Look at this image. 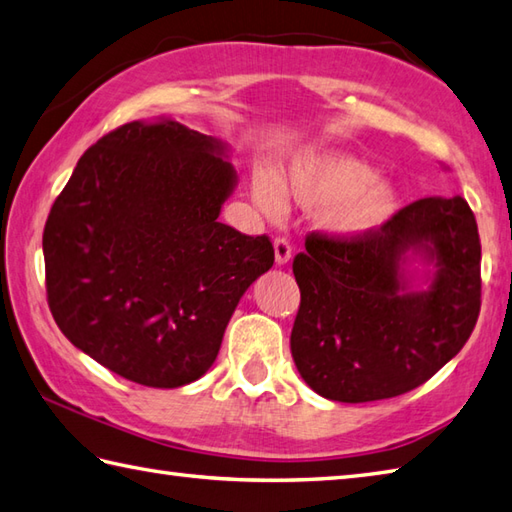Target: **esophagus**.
I'll use <instances>...</instances> for the list:
<instances>
[{
    "label": "esophagus",
    "instance_id": "esophagus-1",
    "mask_svg": "<svg viewBox=\"0 0 512 512\" xmlns=\"http://www.w3.org/2000/svg\"><path fill=\"white\" fill-rule=\"evenodd\" d=\"M274 254H276V265H287L291 258V245L287 238H276L274 241Z\"/></svg>",
    "mask_w": 512,
    "mask_h": 512
}]
</instances>
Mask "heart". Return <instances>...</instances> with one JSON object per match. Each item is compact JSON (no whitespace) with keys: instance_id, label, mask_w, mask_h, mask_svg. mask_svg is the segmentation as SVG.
Masks as SVG:
<instances>
[{"instance_id":"1","label":"heart","mask_w":512,"mask_h":512,"mask_svg":"<svg viewBox=\"0 0 512 512\" xmlns=\"http://www.w3.org/2000/svg\"><path fill=\"white\" fill-rule=\"evenodd\" d=\"M252 196L269 216L283 210L287 196L318 207L320 227L340 238L367 236L398 210L395 185L375 176L367 161L342 150H300L280 179L267 168L254 170Z\"/></svg>"}]
</instances>
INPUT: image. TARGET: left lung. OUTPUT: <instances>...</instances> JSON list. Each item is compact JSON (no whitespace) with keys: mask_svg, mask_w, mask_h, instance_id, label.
Returning a JSON list of instances; mask_svg holds the SVG:
<instances>
[{"mask_svg":"<svg viewBox=\"0 0 512 512\" xmlns=\"http://www.w3.org/2000/svg\"><path fill=\"white\" fill-rule=\"evenodd\" d=\"M305 247L294 258L291 356L322 398H395L433 378L471 338L482 245L462 196L420 198L367 236L311 234Z\"/></svg>","mask_w":512,"mask_h":512,"instance_id":"left-lung-1","label":"left lung"}]
</instances>
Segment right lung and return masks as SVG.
I'll return each instance as SVG.
<instances>
[{
  "instance_id": "add662e5",
  "label": "right lung",
  "mask_w": 512,
  "mask_h": 512,
  "mask_svg": "<svg viewBox=\"0 0 512 512\" xmlns=\"http://www.w3.org/2000/svg\"><path fill=\"white\" fill-rule=\"evenodd\" d=\"M229 148L174 119L130 121L83 152L44 227L52 318L77 349L143 387L212 367L238 300L274 265L267 236L218 221Z\"/></svg>"
}]
</instances>
